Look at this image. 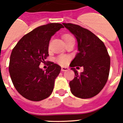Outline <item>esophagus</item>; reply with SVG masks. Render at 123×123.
Segmentation results:
<instances>
[{"label":"esophagus","mask_w":123,"mask_h":123,"mask_svg":"<svg viewBox=\"0 0 123 123\" xmlns=\"http://www.w3.org/2000/svg\"><path fill=\"white\" fill-rule=\"evenodd\" d=\"M69 69L68 68H66V67H62L61 68V71H68Z\"/></svg>","instance_id":"34e87169"}]
</instances>
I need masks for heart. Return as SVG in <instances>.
Returning a JSON list of instances; mask_svg holds the SVG:
<instances>
[{"label":"heart","mask_w":123,"mask_h":123,"mask_svg":"<svg viewBox=\"0 0 123 123\" xmlns=\"http://www.w3.org/2000/svg\"><path fill=\"white\" fill-rule=\"evenodd\" d=\"M62 37H63L64 41H65L66 44L70 42V41H73V40H75L74 37L70 34H64ZM69 59H70L69 56L66 55H60L56 57L55 61L57 62V63H58L60 65L64 66L67 64Z\"/></svg>","instance_id":"heart-1"}]
</instances>
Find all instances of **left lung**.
<instances>
[{
    "label": "left lung",
    "instance_id": "8db88e82",
    "mask_svg": "<svg viewBox=\"0 0 123 123\" xmlns=\"http://www.w3.org/2000/svg\"><path fill=\"white\" fill-rule=\"evenodd\" d=\"M63 25L75 35L78 42L79 52L69 65L75 75L69 82L71 93L82 99L94 97L103 89L109 78L111 58L107 48L99 37L87 29L70 23ZM78 65L84 67L80 74L74 68Z\"/></svg>",
    "mask_w": 123,
    "mask_h": 123
}]
</instances>
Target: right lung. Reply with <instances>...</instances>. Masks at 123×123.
<instances>
[{"instance_id": "right-lung-1", "label": "right lung", "mask_w": 123, "mask_h": 123, "mask_svg": "<svg viewBox=\"0 0 123 123\" xmlns=\"http://www.w3.org/2000/svg\"><path fill=\"white\" fill-rule=\"evenodd\" d=\"M63 27L58 23L39 26L23 36L12 49L9 65L11 79L16 91L26 99L39 101L52 94L61 66L47 61L48 68L44 71L39 66L49 55L51 37Z\"/></svg>"}]
</instances>
